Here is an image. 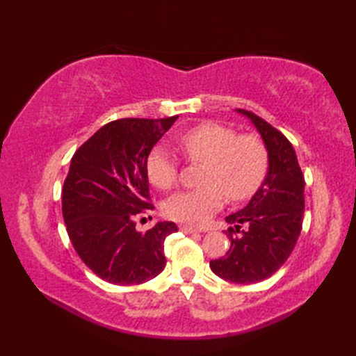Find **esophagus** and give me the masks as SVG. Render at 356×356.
<instances>
[{"label":"esophagus","instance_id":"esophagus-1","mask_svg":"<svg viewBox=\"0 0 356 356\" xmlns=\"http://www.w3.org/2000/svg\"><path fill=\"white\" fill-rule=\"evenodd\" d=\"M180 231L185 232V234H197V232H200L199 229L191 228V226H186V225H182V226H180Z\"/></svg>","mask_w":356,"mask_h":356}]
</instances>
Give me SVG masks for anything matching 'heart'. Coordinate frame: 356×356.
<instances>
[{
	"instance_id": "b5f03b06",
	"label": "heart",
	"mask_w": 356,
	"mask_h": 356,
	"mask_svg": "<svg viewBox=\"0 0 356 356\" xmlns=\"http://www.w3.org/2000/svg\"><path fill=\"white\" fill-rule=\"evenodd\" d=\"M179 147L194 162L205 163L197 190L179 191L168 199L165 213L172 220L188 225H205L229 200L249 197L264 177L268 153L255 136H238L232 128L218 124H202L179 138ZM149 182L168 190L177 179V166L168 151L154 147L145 163Z\"/></svg>"
}]
</instances>
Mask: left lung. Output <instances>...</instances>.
<instances>
[{
    "instance_id": "8db88e82",
    "label": "left lung",
    "mask_w": 356,
    "mask_h": 356,
    "mask_svg": "<svg viewBox=\"0 0 356 356\" xmlns=\"http://www.w3.org/2000/svg\"><path fill=\"white\" fill-rule=\"evenodd\" d=\"M260 134L268 153V171L245 208L225 217L231 248L211 260L217 277L236 284L269 278L283 266L300 237L305 214V179L297 154L284 136L251 111L236 110ZM241 224L246 230H240Z\"/></svg>"
}]
</instances>
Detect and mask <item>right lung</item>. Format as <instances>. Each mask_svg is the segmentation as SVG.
<instances>
[{
	"mask_svg": "<svg viewBox=\"0 0 356 356\" xmlns=\"http://www.w3.org/2000/svg\"><path fill=\"white\" fill-rule=\"evenodd\" d=\"M179 116L119 119L99 128L73 154L63 188V217L74 251L95 274L120 286L163 270L165 238L177 232L157 222L139 232L136 216L151 209L147 157Z\"/></svg>",
	"mask_w": 356,
	"mask_h": 356,
	"instance_id": "add662e5",
	"label": "right lung"
}]
</instances>
